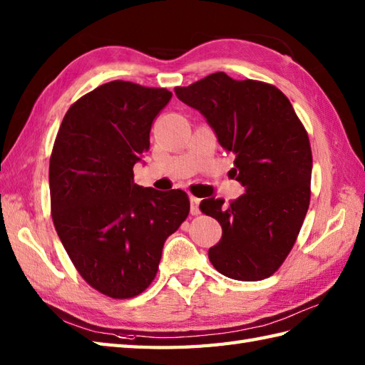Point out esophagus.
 Returning a JSON list of instances; mask_svg holds the SVG:
<instances>
[{
  "label": "esophagus",
  "mask_w": 365,
  "mask_h": 365,
  "mask_svg": "<svg viewBox=\"0 0 365 365\" xmlns=\"http://www.w3.org/2000/svg\"><path fill=\"white\" fill-rule=\"evenodd\" d=\"M200 198L190 195V214L192 215H198L200 214Z\"/></svg>",
  "instance_id": "1"
}]
</instances>
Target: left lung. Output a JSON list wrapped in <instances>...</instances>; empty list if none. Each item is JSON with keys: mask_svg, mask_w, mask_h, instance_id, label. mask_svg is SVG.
Listing matches in <instances>:
<instances>
[{"mask_svg": "<svg viewBox=\"0 0 365 365\" xmlns=\"http://www.w3.org/2000/svg\"><path fill=\"white\" fill-rule=\"evenodd\" d=\"M175 92L206 117L245 187L230 205L218 198L200 203L223 231L209 261L237 281L272 277L294 248L311 201L312 151L302 120L278 87L223 71Z\"/></svg>", "mask_w": 365, "mask_h": 365, "instance_id": "8db88e82", "label": "left lung"}]
</instances>
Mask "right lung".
Listing matches in <instances>:
<instances>
[{"label": "right lung", "instance_id": "1", "mask_svg": "<svg viewBox=\"0 0 365 365\" xmlns=\"http://www.w3.org/2000/svg\"><path fill=\"white\" fill-rule=\"evenodd\" d=\"M167 88L110 81L67 110L50 158L51 217L78 273L100 294L126 299L155 279L162 248L187 218L182 190L134 184Z\"/></svg>", "mask_w": 365, "mask_h": 365}]
</instances>
